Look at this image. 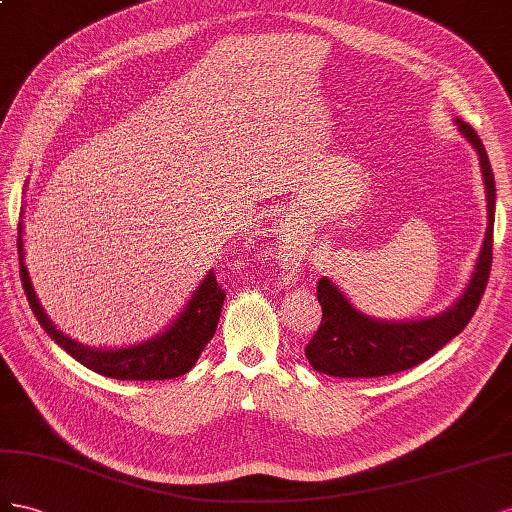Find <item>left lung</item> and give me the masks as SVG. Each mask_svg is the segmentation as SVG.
<instances>
[{
    "instance_id": "left-lung-1",
    "label": "left lung",
    "mask_w": 512,
    "mask_h": 512,
    "mask_svg": "<svg viewBox=\"0 0 512 512\" xmlns=\"http://www.w3.org/2000/svg\"><path fill=\"white\" fill-rule=\"evenodd\" d=\"M457 124L463 137L474 145L480 156L489 208L485 242L480 248L470 285L442 315L397 324V321H379L362 315L347 302L337 285L328 279H319L317 300L321 304V324L304 349L315 371L332 377H382L407 371L431 358L437 349H442L470 324L480 298L485 294L491 272L495 180L487 150L476 130L461 120H457Z\"/></svg>"
}]
</instances>
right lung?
<instances>
[{"mask_svg":"<svg viewBox=\"0 0 512 512\" xmlns=\"http://www.w3.org/2000/svg\"><path fill=\"white\" fill-rule=\"evenodd\" d=\"M21 229L23 225L19 223V272L27 302L49 337L62 349H66L72 358L79 360L83 367L105 377L130 379V382H135V379L137 382H148V379L180 377L195 367L203 347L214 337L225 300V291L218 285L214 270L203 279V283L195 291V296L188 300L186 309L173 321V326H169L167 332L160 334V337L124 349H92L72 341L64 332L55 330L51 319L42 311L32 281H29L27 268L23 264Z\"/></svg>","mask_w":512,"mask_h":512,"instance_id":"right-lung-1","label":"right lung"}]
</instances>
